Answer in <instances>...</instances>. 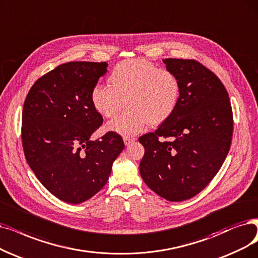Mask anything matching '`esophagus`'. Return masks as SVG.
I'll return each mask as SVG.
<instances>
[{
  "instance_id": "34e87169",
  "label": "esophagus",
  "mask_w": 258,
  "mask_h": 258,
  "mask_svg": "<svg viewBox=\"0 0 258 258\" xmlns=\"http://www.w3.org/2000/svg\"><path fill=\"white\" fill-rule=\"evenodd\" d=\"M136 141V139L135 138H123V143H125V145L126 146H128V145H130L131 143H133Z\"/></svg>"
}]
</instances>
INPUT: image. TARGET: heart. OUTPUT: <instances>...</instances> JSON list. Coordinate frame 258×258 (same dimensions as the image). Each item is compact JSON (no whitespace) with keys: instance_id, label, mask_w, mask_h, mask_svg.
<instances>
[{"instance_id":"heart-1","label":"heart","mask_w":258,"mask_h":258,"mask_svg":"<svg viewBox=\"0 0 258 258\" xmlns=\"http://www.w3.org/2000/svg\"><path fill=\"white\" fill-rule=\"evenodd\" d=\"M107 82L108 87L97 85L92 89L91 104L100 116L113 118L126 102L128 110L107 125L108 130L123 138L139 135L148 125L166 121L180 100L177 75L145 59L121 61L113 68Z\"/></svg>"}]
</instances>
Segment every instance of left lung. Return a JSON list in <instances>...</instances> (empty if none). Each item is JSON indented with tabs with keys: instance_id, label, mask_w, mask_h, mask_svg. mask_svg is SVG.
Here are the masks:
<instances>
[{
	"instance_id": "8db88e82",
	"label": "left lung",
	"mask_w": 258,
	"mask_h": 258,
	"mask_svg": "<svg viewBox=\"0 0 258 258\" xmlns=\"http://www.w3.org/2000/svg\"><path fill=\"white\" fill-rule=\"evenodd\" d=\"M180 80L173 114L139 141L145 148L141 176L160 197L192 198L213 180L228 156L233 112L228 91L212 71L192 59H164Z\"/></svg>"
}]
</instances>
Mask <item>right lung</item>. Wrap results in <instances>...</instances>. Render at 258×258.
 I'll return each mask as SVG.
<instances>
[{"label": "right lung", "instance_id": "1", "mask_svg": "<svg viewBox=\"0 0 258 258\" xmlns=\"http://www.w3.org/2000/svg\"><path fill=\"white\" fill-rule=\"evenodd\" d=\"M108 63L60 64L30 88L22 112V145L38 180L68 203L85 202L105 186L112 164L125 148L120 136L107 132L91 141L104 119L90 94Z\"/></svg>", "mask_w": 258, "mask_h": 258}]
</instances>
